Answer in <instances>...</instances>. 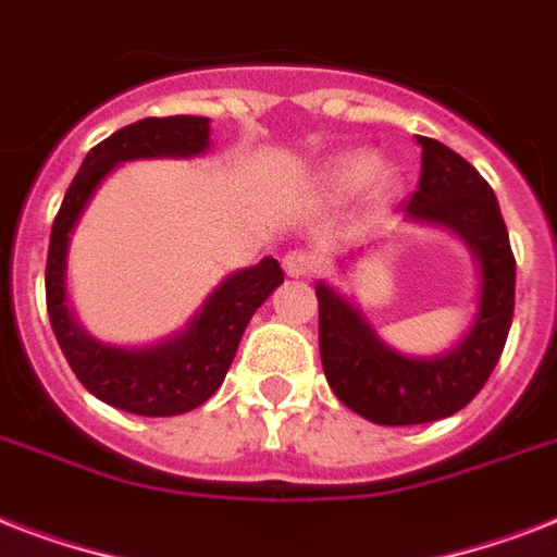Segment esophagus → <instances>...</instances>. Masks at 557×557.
I'll return each instance as SVG.
<instances>
[{
  "instance_id": "obj_1",
  "label": "esophagus",
  "mask_w": 557,
  "mask_h": 557,
  "mask_svg": "<svg viewBox=\"0 0 557 557\" xmlns=\"http://www.w3.org/2000/svg\"><path fill=\"white\" fill-rule=\"evenodd\" d=\"M314 257L309 251H288L286 257H283V269H286L288 277H312L314 274Z\"/></svg>"
}]
</instances>
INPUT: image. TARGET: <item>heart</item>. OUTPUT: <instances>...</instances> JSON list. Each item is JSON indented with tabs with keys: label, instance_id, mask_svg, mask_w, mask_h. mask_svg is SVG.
<instances>
[{
	"label": "heart",
	"instance_id": "1",
	"mask_svg": "<svg viewBox=\"0 0 557 557\" xmlns=\"http://www.w3.org/2000/svg\"><path fill=\"white\" fill-rule=\"evenodd\" d=\"M318 185H321V190L335 193V196L370 185L372 196L381 199L393 187V178H389V173L379 170V159L372 152L352 150L323 161L321 170H318Z\"/></svg>",
	"mask_w": 557,
	"mask_h": 557
}]
</instances>
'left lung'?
Listing matches in <instances>:
<instances>
[{
    "label": "left lung",
    "instance_id": "obj_1",
    "mask_svg": "<svg viewBox=\"0 0 557 557\" xmlns=\"http://www.w3.org/2000/svg\"><path fill=\"white\" fill-rule=\"evenodd\" d=\"M422 178L405 205L407 225L442 227L476 265L474 312L454 344L433 356H407L372 330L356 297L318 283L321 364L332 393L375 424H424L454 416L483 389L509 338L515 314V257L497 196L462 156L416 135Z\"/></svg>",
    "mask_w": 557,
    "mask_h": 557
}]
</instances>
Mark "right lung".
<instances>
[{"mask_svg":"<svg viewBox=\"0 0 557 557\" xmlns=\"http://www.w3.org/2000/svg\"><path fill=\"white\" fill-rule=\"evenodd\" d=\"M210 150V117H144L117 129L83 159L51 227L46 300L51 330L81 384L100 401L135 416H178L205 405L225 381L253 312L283 283L274 257L219 280L190 321L141 347L107 344L86 332L69 297V251L98 187L138 159H196Z\"/></svg>","mask_w":557,"mask_h":557,"instance_id":"right-lung-1","label":"right lung"}]
</instances>
